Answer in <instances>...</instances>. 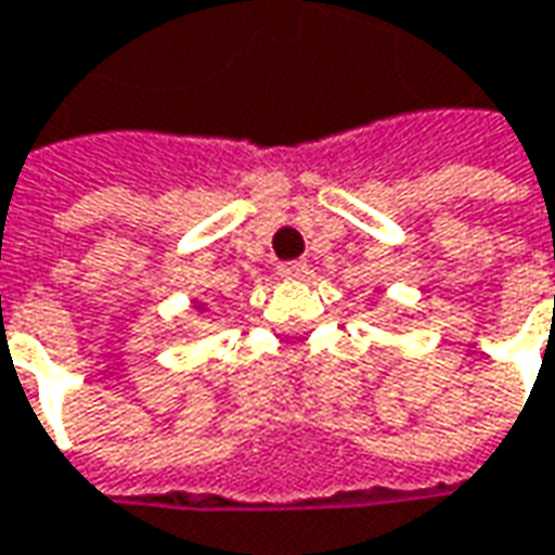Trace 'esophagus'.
Returning <instances> with one entry per match:
<instances>
[{"label": "esophagus", "mask_w": 555, "mask_h": 555, "mask_svg": "<svg viewBox=\"0 0 555 555\" xmlns=\"http://www.w3.org/2000/svg\"><path fill=\"white\" fill-rule=\"evenodd\" d=\"M306 271H309L306 262H281V266H278V274H281V278H287V281H293V278H302Z\"/></svg>", "instance_id": "esophagus-1"}]
</instances>
